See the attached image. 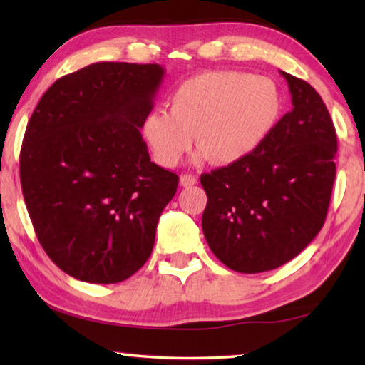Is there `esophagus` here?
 <instances>
[{
  "mask_svg": "<svg viewBox=\"0 0 365 365\" xmlns=\"http://www.w3.org/2000/svg\"><path fill=\"white\" fill-rule=\"evenodd\" d=\"M197 182V176L196 174H191V173H186V174H181V186L187 187V186H194V184Z\"/></svg>",
  "mask_w": 365,
  "mask_h": 365,
  "instance_id": "obj_1",
  "label": "esophagus"
}]
</instances>
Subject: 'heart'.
<instances>
[{"label": "heart", "mask_w": 365, "mask_h": 365, "mask_svg": "<svg viewBox=\"0 0 365 365\" xmlns=\"http://www.w3.org/2000/svg\"><path fill=\"white\" fill-rule=\"evenodd\" d=\"M282 113L277 84L266 76L219 69L186 79L169 96L168 109H154L143 133L164 166H176L192 148L209 161L229 166L267 141Z\"/></svg>", "instance_id": "obj_1"}]
</instances>
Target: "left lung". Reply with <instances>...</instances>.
Segmentation results:
<instances>
[{"label": "left lung", "mask_w": 365, "mask_h": 365, "mask_svg": "<svg viewBox=\"0 0 365 365\" xmlns=\"http://www.w3.org/2000/svg\"><path fill=\"white\" fill-rule=\"evenodd\" d=\"M292 109L256 153L201 176L204 237L236 272L276 269L297 256L326 221L336 179L337 136L311 84L281 71Z\"/></svg>", "instance_id": "1"}]
</instances>
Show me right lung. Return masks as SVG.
I'll return each mask as SVG.
<instances>
[{
	"instance_id": "obj_1",
	"label": "right lung",
	"mask_w": 365,
	"mask_h": 365,
	"mask_svg": "<svg viewBox=\"0 0 365 365\" xmlns=\"http://www.w3.org/2000/svg\"><path fill=\"white\" fill-rule=\"evenodd\" d=\"M163 76L159 64H89L54 81L29 119L24 202L49 259L79 281H126L151 256L179 182L141 136Z\"/></svg>"
}]
</instances>
